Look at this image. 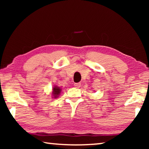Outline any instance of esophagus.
<instances>
[{"label": "esophagus", "mask_w": 149, "mask_h": 149, "mask_svg": "<svg viewBox=\"0 0 149 149\" xmlns=\"http://www.w3.org/2000/svg\"><path fill=\"white\" fill-rule=\"evenodd\" d=\"M81 86V84H79V83H75V84H74V87H75L76 88H79Z\"/></svg>", "instance_id": "obj_1"}]
</instances>
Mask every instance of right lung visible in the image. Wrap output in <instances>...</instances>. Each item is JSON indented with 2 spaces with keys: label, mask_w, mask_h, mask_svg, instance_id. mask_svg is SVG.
Wrapping results in <instances>:
<instances>
[{
  "label": "right lung",
  "mask_w": 149,
  "mask_h": 149,
  "mask_svg": "<svg viewBox=\"0 0 149 149\" xmlns=\"http://www.w3.org/2000/svg\"><path fill=\"white\" fill-rule=\"evenodd\" d=\"M61 91L62 89L59 87L54 86L52 89V95L54 96V98H57L58 97L60 93H61Z\"/></svg>",
  "instance_id": "add662e5"
}]
</instances>
